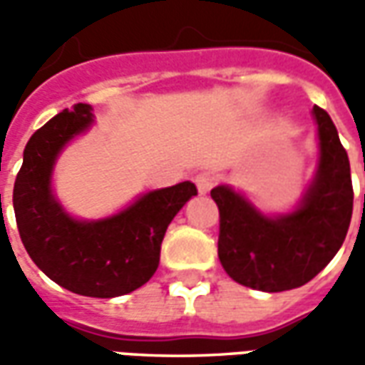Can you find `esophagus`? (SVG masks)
Here are the masks:
<instances>
[{
    "label": "esophagus",
    "instance_id": "esophagus-1",
    "mask_svg": "<svg viewBox=\"0 0 365 365\" xmlns=\"http://www.w3.org/2000/svg\"><path fill=\"white\" fill-rule=\"evenodd\" d=\"M195 185L200 195H206V192H210L212 187H214V177H212L210 173H200V175H196L195 177Z\"/></svg>",
    "mask_w": 365,
    "mask_h": 365
}]
</instances>
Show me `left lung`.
I'll return each mask as SVG.
<instances>
[{
  "label": "left lung",
  "mask_w": 365,
  "mask_h": 365,
  "mask_svg": "<svg viewBox=\"0 0 365 365\" xmlns=\"http://www.w3.org/2000/svg\"><path fill=\"white\" fill-rule=\"evenodd\" d=\"M319 123V169L299 206L265 216L230 187L212 188L218 204V257L236 283L265 293L309 283L342 247L354 208L348 153L334 123L314 106Z\"/></svg>",
  "instance_id": "left-lung-1"
}]
</instances>
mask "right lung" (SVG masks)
Wrapping results in <instances>:
<instances>
[{"mask_svg":"<svg viewBox=\"0 0 365 365\" xmlns=\"http://www.w3.org/2000/svg\"><path fill=\"white\" fill-rule=\"evenodd\" d=\"M92 123V108L74 104L31 135L13 187V208L23 245L46 277L76 294L112 299L153 277L170 220L198 192L185 180L139 196L110 218H72L54 198L51 178L64 145Z\"/></svg>","mask_w":365,"mask_h":365,"instance_id":"right-lung-1","label":"right lung"}]
</instances>
